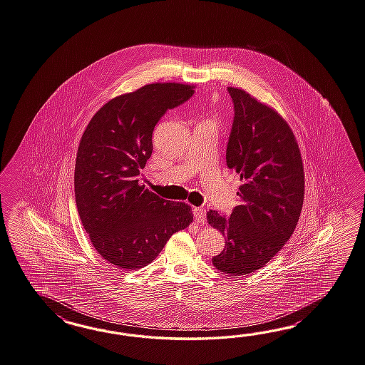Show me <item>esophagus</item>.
<instances>
[{
    "label": "esophagus",
    "mask_w": 365,
    "mask_h": 365,
    "mask_svg": "<svg viewBox=\"0 0 365 365\" xmlns=\"http://www.w3.org/2000/svg\"><path fill=\"white\" fill-rule=\"evenodd\" d=\"M192 212H194V216H195L196 222H205V211L202 207H195L192 210Z\"/></svg>",
    "instance_id": "esophagus-1"
}]
</instances>
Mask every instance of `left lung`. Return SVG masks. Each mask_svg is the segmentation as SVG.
Listing matches in <instances>:
<instances>
[{
	"instance_id": "8db88e82",
	"label": "left lung",
	"mask_w": 365,
	"mask_h": 365,
	"mask_svg": "<svg viewBox=\"0 0 365 365\" xmlns=\"http://www.w3.org/2000/svg\"><path fill=\"white\" fill-rule=\"evenodd\" d=\"M235 120L227 165L242 185L230 217L210 210L207 222L222 232L225 247L212 257L230 276L265 267L290 239L304 197L302 157L292 128L274 108L237 87H228Z\"/></svg>"
}]
</instances>
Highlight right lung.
<instances>
[{
	"label": "right lung",
	"mask_w": 365,
	"mask_h": 365,
	"mask_svg": "<svg viewBox=\"0 0 365 365\" xmlns=\"http://www.w3.org/2000/svg\"><path fill=\"white\" fill-rule=\"evenodd\" d=\"M195 86L151 83L109 100L91 118L75 162V200L98 255L121 269L149 265L194 219L183 202L165 200L137 177L153 151L151 134L168 109Z\"/></svg>",
	"instance_id": "obj_1"
}]
</instances>
